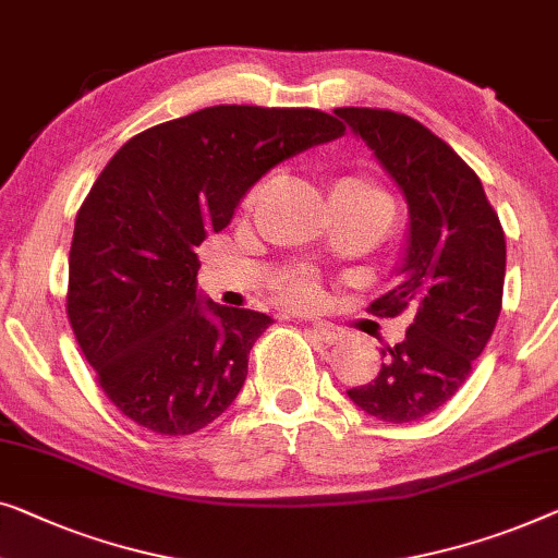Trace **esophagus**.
Returning <instances> with one entry per match:
<instances>
[{"label":"esophagus","instance_id":"34e87169","mask_svg":"<svg viewBox=\"0 0 558 558\" xmlns=\"http://www.w3.org/2000/svg\"><path fill=\"white\" fill-rule=\"evenodd\" d=\"M312 335L319 339V342H325V344H337L339 339H342V332H339L337 327H332V325H314L312 327Z\"/></svg>","mask_w":558,"mask_h":558}]
</instances>
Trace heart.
<instances>
[{
	"mask_svg": "<svg viewBox=\"0 0 558 558\" xmlns=\"http://www.w3.org/2000/svg\"><path fill=\"white\" fill-rule=\"evenodd\" d=\"M266 185H269V179H264L254 185L252 193H248V204H256V201L262 198ZM342 191L357 193V196H365V198L383 201V204H390V196H387V193L379 189L375 181L362 179V175H344V179H339L335 185V193H342ZM279 294L284 296L289 304L306 306V304H312V299H314V284L304 277V274H289V277L279 281Z\"/></svg>",
	"mask_w": 558,
	"mask_h": 558,
	"instance_id": "b5f03b06",
	"label": "heart"
}]
</instances>
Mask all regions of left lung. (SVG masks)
Wrapping results in <instances>:
<instances>
[{"label": "left lung", "instance_id": "obj_1", "mask_svg": "<svg viewBox=\"0 0 558 558\" xmlns=\"http://www.w3.org/2000/svg\"><path fill=\"white\" fill-rule=\"evenodd\" d=\"M405 193L410 236L400 281L369 312H408L405 339L383 350L373 383L347 390L385 423H415L446 405L494 335L506 277V236L473 168L410 116L335 110Z\"/></svg>", "mask_w": 558, "mask_h": 558}]
</instances>
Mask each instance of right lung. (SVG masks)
<instances>
[{
  "instance_id": "add662e5",
  "label": "right lung",
  "mask_w": 558,
  "mask_h": 558,
  "mask_svg": "<svg viewBox=\"0 0 558 558\" xmlns=\"http://www.w3.org/2000/svg\"><path fill=\"white\" fill-rule=\"evenodd\" d=\"M342 133L314 108L214 105L138 133L102 168L75 219L68 317L125 417L191 435L236 400L271 317L201 304L196 246L269 168Z\"/></svg>"
}]
</instances>
